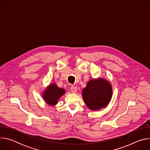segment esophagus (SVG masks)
I'll return each mask as SVG.
<instances>
[{"label":"esophagus","instance_id":"obj_1","mask_svg":"<svg viewBox=\"0 0 150 150\" xmlns=\"http://www.w3.org/2000/svg\"><path fill=\"white\" fill-rule=\"evenodd\" d=\"M71 90L72 93H75L77 91V87H74V86H72V87L71 88Z\"/></svg>","mask_w":150,"mask_h":150}]
</instances>
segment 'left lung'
I'll use <instances>...</instances> for the list:
<instances>
[{
	"label": "left lung",
	"instance_id": "obj_1",
	"mask_svg": "<svg viewBox=\"0 0 150 150\" xmlns=\"http://www.w3.org/2000/svg\"><path fill=\"white\" fill-rule=\"evenodd\" d=\"M112 93L111 84L103 78L90 80L82 92L84 102L93 111L98 110L108 105Z\"/></svg>",
	"mask_w": 150,
	"mask_h": 150
}]
</instances>
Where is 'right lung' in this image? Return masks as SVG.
I'll list each match as a JSON object with an SVG mask.
<instances>
[{"label":"right lung","instance_id":"1","mask_svg":"<svg viewBox=\"0 0 150 150\" xmlns=\"http://www.w3.org/2000/svg\"><path fill=\"white\" fill-rule=\"evenodd\" d=\"M65 92V90L58 87L56 83H53L50 84L45 90L42 94V97L47 104L50 105H54Z\"/></svg>","mask_w":150,"mask_h":150}]
</instances>
